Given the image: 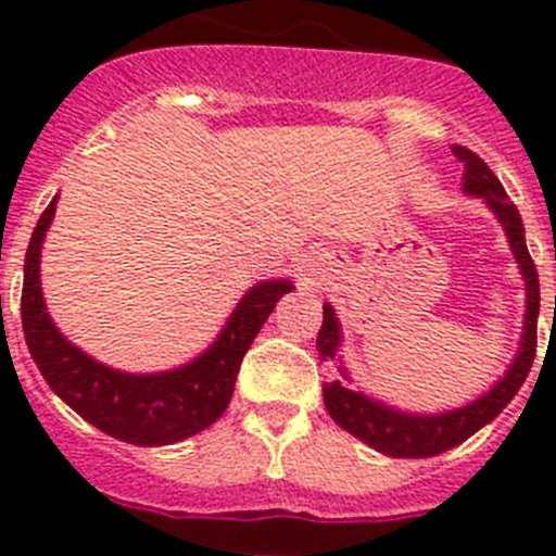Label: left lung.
Listing matches in <instances>:
<instances>
[{"mask_svg": "<svg viewBox=\"0 0 556 556\" xmlns=\"http://www.w3.org/2000/svg\"><path fill=\"white\" fill-rule=\"evenodd\" d=\"M451 150H454L456 161L465 166V172H462V191L470 194V198L484 200V205L493 211L504 233H507L509 250H513L515 264H518L520 275H523V287H527L523 331H520L518 353H515L513 365L507 367V372L484 395H479L465 406H456V409L420 415V412H406L384 404V401L367 395L365 390H353L345 362L339 356L342 326H339V317L331 303H323V328L317 333V351H320L326 362L328 358L339 362V372H342L339 381L323 384V401H326L328 415L348 434L358 437L362 443L376 448L378 454L395 456V459H426V456L443 454V451H451L459 443H465L479 429H484L518 395L529 370H532L534 348H538L540 281L532 255L527 250V233H523L518 208L509 203L501 180L495 178L493 169L476 152L459 144H454Z\"/></svg>", "mask_w": 556, "mask_h": 556, "instance_id": "8db88e82", "label": "left lung"}]
</instances>
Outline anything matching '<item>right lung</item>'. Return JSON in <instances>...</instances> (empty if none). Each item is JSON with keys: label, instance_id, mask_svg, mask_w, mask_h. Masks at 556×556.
Segmentation results:
<instances>
[{"label": "right lung", "instance_id": "add662e5", "mask_svg": "<svg viewBox=\"0 0 556 556\" xmlns=\"http://www.w3.org/2000/svg\"><path fill=\"white\" fill-rule=\"evenodd\" d=\"M55 203L38 219L24 255L22 326L29 356L63 404L83 420L132 445H172L217 424L233 395L236 372L262 331L275 303L292 292V281H258L236 303L217 339L200 356L172 370L125 372L88 356L68 342L49 317L41 292V248L55 217Z\"/></svg>", "mask_w": 556, "mask_h": 556}]
</instances>
